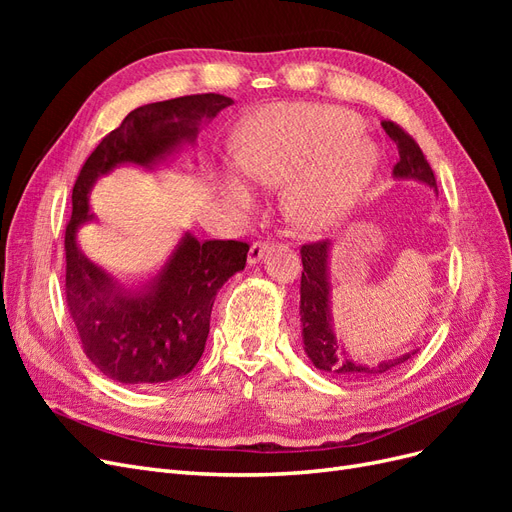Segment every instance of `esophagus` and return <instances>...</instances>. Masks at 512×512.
I'll return each instance as SVG.
<instances>
[{"instance_id": "obj_1", "label": "esophagus", "mask_w": 512, "mask_h": 512, "mask_svg": "<svg viewBox=\"0 0 512 512\" xmlns=\"http://www.w3.org/2000/svg\"><path fill=\"white\" fill-rule=\"evenodd\" d=\"M269 247H271L269 241H254L250 245V252H247V262H250V265H256V262H260V258L269 252Z\"/></svg>"}]
</instances>
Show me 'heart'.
<instances>
[{
	"label": "heart",
	"instance_id": "heart-1",
	"mask_svg": "<svg viewBox=\"0 0 512 512\" xmlns=\"http://www.w3.org/2000/svg\"><path fill=\"white\" fill-rule=\"evenodd\" d=\"M352 113L318 104H280L247 119L235 143L239 173L260 185L286 186V213L305 232L342 224L369 185L378 153L359 136ZM222 192L241 211L254 207V192L228 175Z\"/></svg>",
	"mask_w": 512,
	"mask_h": 512
}]
</instances>
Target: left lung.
<instances>
[{
    "label": "left lung",
    "mask_w": 512,
    "mask_h": 512,
    "mask_svg": "<svg viewBox=\"0 0 512 512\" xmlns=\"http://www.w3.org/2000/svg\"><path fill=\"white\" fill-rule=\"evenodd\" d=\"M384 132L389 134L399 149V162L393 168L397 179H416L427 183L429 188L438 192L436 175L418 147L414 138L397 126L395 121H382ZM329 254L331 241L322 239L314 243L301 245V322H303V344L312 363L327 374L342 380H363L371 376H380L391 367L406 363L412 354L399 356L395 361H382L376 367L363 365L348 356V352L337 344L331 329V309H329Z\"/></svg>",
    "instance_id": "left-lung-1"
}]
</instances>
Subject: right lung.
Here are the masks:
<instances>
[{
	"label": "right lung",
	"instance_id": "add662e5",
	"mask_svg": "<svg viewBox=\"0 0 512 512\" xmlns=\"http://www.w3.org/2000/svg\"><path fill=\"white\" fill-rule=\"evenodd\" d=\"M232 100L196 94L138 106L108 132L85 160L72 188L66 224V303L87 359L123 384H158L190 374L205 352L215 294L245 267L250 245L185 232L166 265L141 288H123L76 245L89 222V190L117 164L151 166L181 143H194L198 121L211 119Z\"/></svg>",
	"mask_w": 512,
	"mask_h": 512
}]
</instances>
